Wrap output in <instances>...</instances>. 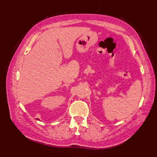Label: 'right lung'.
Segmentation results:
<instances>
[{"instance_id": "1", "label": "right lung", "mask_w": 157, "mask_h": 157, "mask_svg": "<svg viewBox=\"0 0 157 157\" xmlns=\"http://www.w3.org/2000/svg\"><path fill=\"white\" fill-rule=\"evenodd\" d=\"M38 119V120H39V119Z\"/></svg>"}]
</instances>
